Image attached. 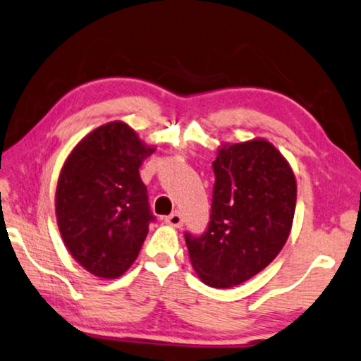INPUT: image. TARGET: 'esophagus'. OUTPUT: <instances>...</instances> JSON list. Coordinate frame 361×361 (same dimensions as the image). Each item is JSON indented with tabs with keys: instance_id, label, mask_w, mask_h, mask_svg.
Segmentation results:
<instances>
[{
	"instance_id": "esophagus-1",
	"label": "esophagus",
	"mask_w": 361,
	"mask_h": 361,
	"mask_svg": "<svg viewBox=\"0 0 361 361\" xmlns=\"http://www.w3.org/2000/svg\"><path fill=\"white\" fill-rule=\"evenodd\" d=\"M165 221H167L169 225L175 226V228H181L183 226V215H181V212L175 210L173 214H170L167 219H165Z\"/></svg>"
}]
</instances>
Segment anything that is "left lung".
<instances>
[{
  "instance_id": "obj_1",
  "label": "left lung",
  "mask_w": 361,
  "mask_h": 361,
  "mask_svg": "<svg viewBox=\"0 0 361 361\" xmlns=\"http://www.w3.org/2000/svg\"><path fill=\"white\" fill-rule=\"evenodd\" d=\"M212 167L207 228L186 231L185 239L199 278L210 288H230L255 276L283 249L297 186L289 164L265 140L223 146Z\"/></svg>"
}]
</instances>
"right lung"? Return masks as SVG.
Segmentation results:
<instances>
[{"label":"right lung","instance_id":"add662e5","mask_svg":"<svg viewBox=\"0 0 361 361\" xmlns=\"http://www.w3.org/2000/svg\"><path fill=\"white\" fill-rule=\"evenodd\" d=\"M156 151L127 123L111 122L78 142L61 170L56 215L73 259L101 278L131 267L156 221L140 167Z\"/></svg>","mask_w":361,"mask_h":361}]
</instances>
